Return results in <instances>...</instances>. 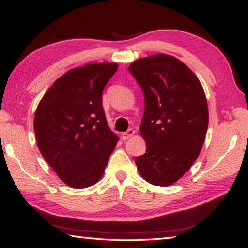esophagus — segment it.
I'll return each instance as SVG.
<instances>
[{
  "mask_svg": "<svg viewBox=\"0 0 248 248\" xmlns=\"http://www.w3.org/2000/svg\"><path fill=\"white\" fill-rule=\"evenodd\" d=\"M134 134V130L133 129H128L127 131L121 133V138H123V140H127L129 138H131Z\"/></svg>",
  "mask_w": 248,
  "mask_h": 248,
  "instance_id": "1",
  "label": "esophagus"
}]
</instances>
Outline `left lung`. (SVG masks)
Returning a JSON list of instances; mask_svg holds the SVG:
<instances>
[{"label":"left lung","mask_w":248,"mask_h":248,"mask_svg":"<svg viewBox=\"0 0 248 248\" xmlns=\"http://www.w3.org/2000/svg\"><path fill=\"white\" fill-rule=\"evenodd\" d=\"M130 73L143 91L140 125L146 151L136 157L140 175L166 187L182 177L198 157L209 124L208 105L198 78L169 54L139 59Z\"/></svg>","instance_id":"1"}]
</instances>
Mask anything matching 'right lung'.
<instances>
[{"label": "right lung", "mask_w": 248, "mask_h": 248, "mask_svg": "<svg viewBox=\"0 0 248 248\" xmlns=\"http://www.w3.org/2000/svg\"><path fill=\"white\" fill-rule=\"evenodd\" d=\"M117 63H90L62 75L37 107L33 129L41 155L59 178L82 189L102 177L118 137L108 127L103 91Z\"/></svg>", "instance_id": "1"}]
</instances>
